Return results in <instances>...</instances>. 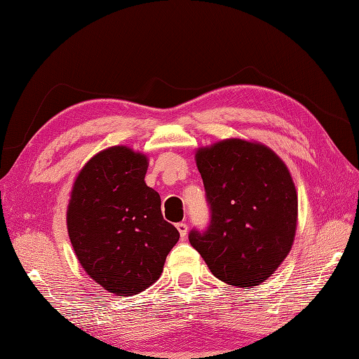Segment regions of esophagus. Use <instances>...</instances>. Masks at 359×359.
I'll use <instances>...</instances> for the list:
<instances>
[{"label":"esophagus","mask_w":359,"mask_h":359,"mask_svg":"<svg viewBox=\"0 0 359 359\" xmlns=\"http://www.w3.org/2000/svg\"><path fill=\"white\" fill-rule=\"evenodd\" d=\"M175 226H177V230H179V233H180V238L185 239L187 234H188V225H187L185 222H179Z\"/></svg>","instance_id":"34e87169"}]
</instances>
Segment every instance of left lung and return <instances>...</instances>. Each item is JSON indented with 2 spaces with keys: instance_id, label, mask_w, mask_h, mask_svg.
I'll list each match as a JSON object with an SVG mask.
<instances>
[{
  "instance_id": "left-lung-1",
  "label": "left lung",
  "mask_w": 359,
  "mask_h": 359,
  "mask_svg": "<svg viewBox=\"0 0 359 359\" xmlns=\"http://www.w3.org/2000/svg\"><path fill=\"white\" fill-rule=\"evenodd\" d=\"M196 163L210 225L189 243L217 279L255 287L276 271L293 245L296 188L285 163L265 144L228 139L199 148Z\"/></svg>"
}]
</instances>
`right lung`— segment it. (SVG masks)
<instances>
[{
	"mask_svg": "<svg viewBox=\"0 0 359 359\" xmlns=\"http://www.w3.org/2000/svg\"><path fill=\"white\" fill-rule=\"evenodd\" d=\"M148 157L126 147L98 152L75 179L67 233L83 269L98 285L131 296L154 284L177 243L160 196L144 184Z\"/></svg>",
	"mask_w": 359,
	"mask_h": 359,
	"instance_id": "add662e5",
	"label": "right lung"
}]
</instances>
